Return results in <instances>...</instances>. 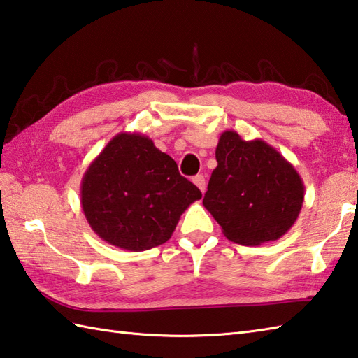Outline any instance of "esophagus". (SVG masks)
Masks as SVG:
<instances>
[{"instance_id":"1","label":"esophagus","mask_w":358,"mask_h":358,"mask_svg":"<svg viewBox=\"0 0 358 358\" xmlns=\"http://www.w3.org/2000/svg\"><path fill=\"white\" fill-rule=\"evenodd\" d=\"M192 181H194V185L199 187L200 191L204 194V191H206V180H204V175H201V173L195 175V177L192 178Z\"/></svg>"}]
</instances>
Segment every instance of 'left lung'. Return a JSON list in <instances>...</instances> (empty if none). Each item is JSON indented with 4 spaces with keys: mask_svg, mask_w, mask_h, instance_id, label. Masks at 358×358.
Returning a JSON list of instances; mask_svg holds the SVG:
<instances>
[{
    "mask_svg": "<svg viewBox=\"0 0 358 358\" xmlns=\"http://www.w3.org/2000/svg\"><path fill=\"white\" fill-rule=\"evenodd\" d=\"M203 204L227 240L258 246L278 240L299 218L305 185L295 167L263 140L220 135Z\"/></svg>",
    "mask_w": 358,
    "mask_h": 358,
    "instance_id": "left-lung-1",
    "label": "left lung"
}]
</instances>
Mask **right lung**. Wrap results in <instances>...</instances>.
<instances>
[{
    "label": "right lung",
    "instance_id": "obj_1",
    "mask_svg": "<svg viewBox=\"0 0 358 358\" xmlns=\"http://www.w3.org/2000/svg\"><path fill=\"white\" fill-rule=\"evenodd\" d=\"M80 195L98 237L132 252L166 243L181 214L201 199L177 163L135 132H121L106 144L83 175Z\"/></svg>",
    "mask_w": 358,
    "mask_h": 358
}]
</instances>
